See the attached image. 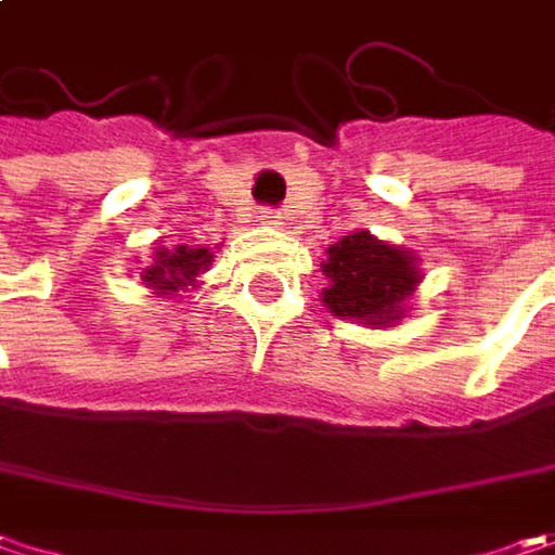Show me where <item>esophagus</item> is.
Masks as SVG:
<instances>
[{
	"mask_svg": "<svg viewBox=\"0 0 555 555\" xmlns=\"http://www.w3.org/2000/svg\"><path fill=\"white\" fill-rule=\"evenodd\" d=\"M259 221H262L264 228H281L284 224V215L278 208H262L259 211Z\"/></svg>",
	"mask_w": 555,
	"mask_h": 555,
	"instance_id": "1",
	"label": "esophagus"
}]
</instances>
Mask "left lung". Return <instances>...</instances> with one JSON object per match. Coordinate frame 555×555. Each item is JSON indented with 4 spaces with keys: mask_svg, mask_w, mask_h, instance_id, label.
<instances>
[{
    "mask_svg": "<svg viewBox=\"0 0 555 555\" xmlns=\"http://www.w3.org/2000/svg\"><path fill=\"white\" fill-rule=\"evenodd\" d=\"M321 271L327 278L321 291L324 309L374 331L397 327L425 281L422 259L412 249L377 240L372 231H356L334 243Z\"/></svg>",
    "mask_w": 555,
    "mask_h": 555,
    "instance_id": "1",
    "label": "left lung"
}]
</instances>
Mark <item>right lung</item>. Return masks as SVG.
I'll return each mask as SVG.
<instances>
[{"instance_id": "add662e5", "label": "right lung", "mask_w": 555, "mask_h": 555, "mask_svg": "<svg viewBox=\"0 0 555 555\" xmlns=\"http://www.w3.org/2000/svg\"><path fill=\"white\" fill-rule=\"evenodd\" d=\"M215 253L199 246H158L153 253V262L140 268V281L146 284V291H153L162 299H178L181 293L199 284V278L211 268Z\"/></svg>"}]
</instances>
